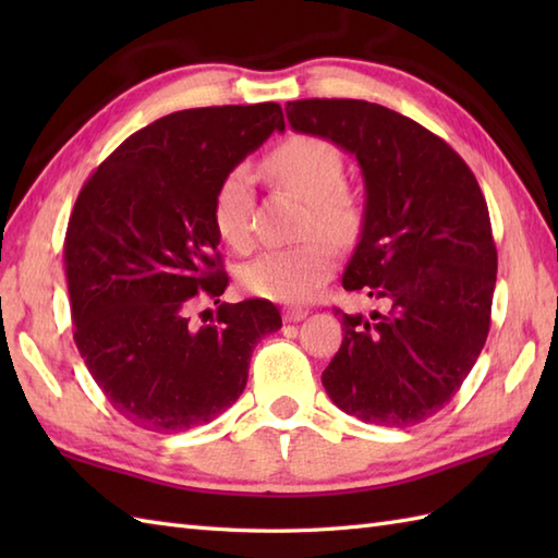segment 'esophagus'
<instances>
[{"label": "esophagus", "mask_w": 558, "mask_h": 558, "mask_svg": "<svg viewBox=\"0 0 558 558\" xmlns=\"http://www.w3.org/2000/svg\"><path fill=\"white\" fill-rule=\"evenodd\" d=\"M306 310H298V306H292V310H286L282 312V318H286L288 324H298V322H302V318H306Z\"/></svg>", "instance_id": "esophagus-1"}]
</instances>
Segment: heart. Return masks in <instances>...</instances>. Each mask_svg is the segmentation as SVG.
<instances>
[{"instance_id":"1","label":"heart","mask_w":558,"mask_h":558,"mask_svg":"<svg viewBox=\"0 0 558 558\" xmlns=\"http://www.w3.org/2000/svg\"><path fill=\"white\" fill-rule=\"evenodd\" d=\"M268 170L310 201V230L336 242H350L360 228V204L342 186L345 162L340 150L322 136H290L268 156ZM213 225L225 244H252V172L234 165L222 174L213 196ZM336 268L333 246L326 240H306L294 246L270 248L242 268V286L270 302L298 304L314 298Z\"/></svg>"}]
</instances>
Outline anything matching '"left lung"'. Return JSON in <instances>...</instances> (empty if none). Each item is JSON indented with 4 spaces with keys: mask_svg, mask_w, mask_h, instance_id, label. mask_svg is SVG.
Instances as JSON below:
<instances>
[{
    "mask_svg": "<svg viewBox=\"0 0 558 558\" xmlns=\"http://www.w3.org/2000/svg\"><path fill=\"white\" fill-rule=\"evenodd\" d=\"M300 134L333 141L364 177L360 242L342 288L388 310L340 314L342 345L322 376L362 422L412 426L458 393L489 333L496 244L475 174L444 138L366 100L286 105Z\"/></svg>",
    "mask_w": 558,
    "mask_h": 558,
    "instance_id": "left-lung-1",
    "label": "left lung"
}]
</instances>
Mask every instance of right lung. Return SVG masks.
Instances as JSON below:
<instances>
[{
	"label": "right lung",
	"mask_w": 558,
	"mask_h": 558,
	"mask_svg": "<svg viewBox=\"0 0 558 558\" xmlns=\"http://www.w3.org/2000/svg\"><path fill=\"white\" fill-rule=\"evenodd\" d=\"M272 132L278 102L194 108L129 136L88 177L71 210L64 266L74 340L110 405L148 432L216 420L242 396L256 342L282 326L276 304H220L213 196L222 174Z\"/></svg>",
	"instance_id": "obj_1"
}]
</instances>
